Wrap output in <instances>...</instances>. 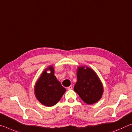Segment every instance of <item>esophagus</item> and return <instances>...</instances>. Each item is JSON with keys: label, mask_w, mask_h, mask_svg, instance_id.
I'll return each instance as SVG.
<instances>
[{"label": "esophagus", "mask_w": 132, "mask_h": 132, "mask_svg": "<svg viewBox=\"0 0 132 132\" xmlns=\"http://www.w3.org/2000/svg\"><path fill=\"white\" fill-rule=\"evenodd\" d=\"M73 89V87L72 86H69L68 87V90H72Z\"/></svg>", "instance_id": "esophagus-1"}]
</instances>
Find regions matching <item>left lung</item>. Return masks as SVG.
<instances>
[{"mask_svg": "<svg viewBox=\"0 0 132 132\" xmlns=\"http://www.w3.org/2000/svg\"><path fill=\"white\" fill-rule=\"evenodd\" d=\"M77 79L74 90L83 102L92 104L101 99L103 86L95 71L87 66L79 67L77 70Z\"/></svg>", "mask_w": 132, "mask_h": 132, "instance_id": "1", "label": "left lung"}]
</instances>
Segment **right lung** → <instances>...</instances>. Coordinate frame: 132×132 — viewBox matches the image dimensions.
I'll return each mask as SVG.
<instances>
[{
	"label": "right lung",
	"instance_id": "1",
	"mask_svg": "<svg viewBox=\"0 0 132 132\" xmlns=\"http://www.w3.org/2000/svg\"><path fill=\"white\" fill-rule=\"evenodd\" d=\"M47 70L50 73H47ZM54 71L53 66H49L42 72L35 86L36 99L46 106L55 105L66 92V89L54 75Z\"/></svg>",
	"mask_w": 132,
	"mask_h": 132
}]
</instances>
